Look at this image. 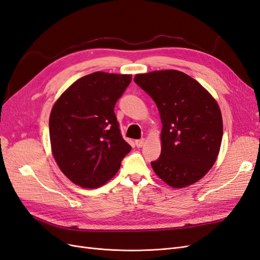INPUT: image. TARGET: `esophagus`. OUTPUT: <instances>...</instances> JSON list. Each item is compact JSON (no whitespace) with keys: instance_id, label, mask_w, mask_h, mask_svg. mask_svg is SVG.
I'll return each mask as SVG.
<instances>
[{"instance_id":"obj_1","label":"esophagus","mask_w":260,"mask_h":260,"mask_svg":"<svg viewBox=\"0 0 260 260\" xmlns=\"http://www.w3.org/2000/svg\"><path fill=\"white\" fill-rule=\"evenodd\" d=\"M144 143H145V140L144 139H141V140H137L136 141V145H137V147H142L143 145H144Z\"/></svg>"}]
</instances>
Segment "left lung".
<instances>
[{"label":"left lung","mask_w":260,"mask_h":260,"mask_svg":"<svg viewBox=\"0 0 260 260\" xmlns=\"http://www.w3.org/2000/svg\"><path fill=\"white\" fill-rule=\"evenodd\" d=\"M136 83L158 108L161 154L152 168L164 182L182 188L198 182L214 166L223 135L222 116L214 96L179 70L137 74Z\"/></svg>","instance_id":"8db88e82"}]
</instances>
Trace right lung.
<instances>
[{"mask_svg":"<svg viewBox=\"0 0 260 260\" xmlns=\"http://www.w3.org/2000/svg\"><path fill=\"white\" fill-rule=\"evenodd\" d=\"M131 80V75L93 73L68 86L54 103L49 123L52 154L73 183L102 186L131 151L114 113Z\"/></svg>","mask_w":260,"mask_h":260,"instance_id":"1","label":"right lung"}]
</instances>
